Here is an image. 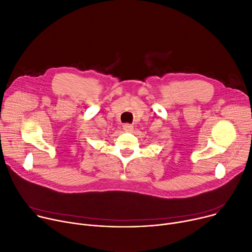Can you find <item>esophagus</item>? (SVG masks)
Segmentation results:
<instances>
[{"label":"esophagus","mask_w":252,"mask_h":252,"mask_svg":"<svg viewBox=\"0 0 252 252\" xmlns=\"http://www.w3.org/2000/svg\"><path fill=\"white\" fill-rule=\"evenodd\" d=\"M123 128H124V130L126 131V132H131V131L133 130V126H132V125H129V124H126V125H124Z\"/></svg>","instance_id":"34e87169"}]
</instances>
